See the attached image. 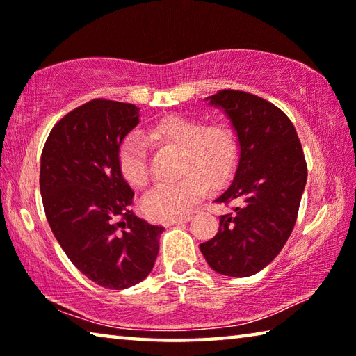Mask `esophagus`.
<instances>
[{
  "label": "esophagus",
  "instance_id": "obj_1",
  "mask_svg": "<svg viewBox=\"0 0 356 356\" xmlns=\"http://www.w3.org/2000/svg\"><path fill=\"white\" fill-rule=\"evenodd\" d=\"M191 216H182V218H172V220H166L163 222L165 227H170V226H174V225H179V222H186L190 221Z\"/></svg>",
  "mask_w": 356,
  "mask_h": 356
}]
</instances>
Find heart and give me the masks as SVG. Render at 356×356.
Instances as JSON below:
<instances>
[{"mask_svg":"<svg viewBox=\"0 0 356 356\" xmlns=\"http://www.w3.org/2000/svg\"><path fill=\"white\" fill-rule=\"evenodd\" d=\"M155 141L170 144L184 152L179 182L150 190L141 201V210L152 220H172L188 215L207 191L225 185L236 171L238 144L236 134L225 124L206 125L196 118L171 114L150 129ZM119 171L129 185L144 188L150 180L146 146L140 136L130 135L118 152Z\"/></svg>","mask_w":356,"mask_h":356,"instance_id":"obj_1","label":"heart"}]
</instances>
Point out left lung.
Masks as SVG:
<instances>
[{
	"label": "left lung",
	"mask_w": 356,
	"mask_h": 356,
	"mask_svg": "<svg viewBox=\"0 0 356 356\" xmlns=\"http://www.w3.org/2000/svg\"><path fill=\"white\" fill-rule=\"evenodd\" d=\"M231 120L238 161L231 185L216 202H237L220 216L216 236L200 245L216 273L245 278L273 261L297 221L306 161L293 124L257 95L225 89L206 99Z\"/></svg>",
	"instance_id": "left-lung-1"
}]
</instances>
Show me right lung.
<instances>
[{"label": "right lung", "instance_id": "right-lung-1", "mask_svg": "<svg viewBox=\"0 0 356 356\" xmlns=\"http://www.w3.org/2000/svg\"><path fill=\"white\" fill-rule=\"evenodd\" d=\"M140 108L95 99L59 120L40 156V195L53 234L95 284L127 289L152 272L161 226L131 212L134 190L119 171L124 138Z\"/></svg>", "mask_w": 356, "mask_h": 356}]
</instances>
